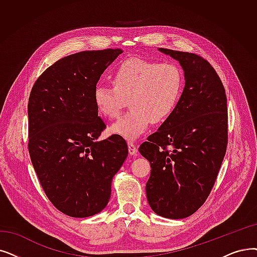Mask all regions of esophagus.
Wrapping results in <instances>:
<instances>
[{
    "instance_id": "1",
    "label": "esophagus",
    "mask_w": 257,
    "mask_h": 257,
    "mask_svg": "<svg viewBox=\"0 0 257 257\" xmlns=\"http://www.w3.org/2000/svg\"><path fill=\"white\" fill-rule=\"evenodd\" d=\"M128 151L131 155H136L138 152V147L137 145L133 142H128Z\"/></svg>"
}]
</instances>
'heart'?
<instances>
[{"mask_svg": "<svg viewBox=\"0 0 257 257\" xmlns=\"http://www.w3.org/2000/svg\"><path fill=\"white\" fill-rule=\"evenodd\" d=\"M112 86L97 85L93 102L97 112L115 118L127 105L131 109L110 127V132L126 140H136L152 121L168 119L180 102L184 76L173 63H159L139 58L118 65L111 76Z\"/></svg>", "mask_w": 257, "mask_h": 257, "instance_id": "1", "label": "heart"}]
</instances>
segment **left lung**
I'll list each match as a JSON object with an SVG mask.
<instances>
[{"label":"left lung","instance_id":"1","mask_svg":"<svg viewBox=\"0 0 257 257\" xmlns=\"http://www.w3.org/2000/svg\"><path fill=\"white\" fill-rule=\"evenodd\" d=\"M185 71V88L172 115L140 146L150 162L146 194L151 209L167 218H185L204 205L228 145L225 87L198 54L160 48Z\"/></svg>","mask_w":257,"mask_h":257}]
</instances>
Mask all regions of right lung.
Returning <instances> with one entry per match:
<instances>
[{
    "instance_id": "1",
    "label": "right lung",
    "mask_w": 257,
    "mask_h": 257,
    "mask_svg": "<svg viewBox=\"0 0 257 257\" xmlns=\"http://www.w3.org/2000/svg\"><path fill=\"white\" fill-rule=\"evenodd\" d=\"M120 49L88 50L65 57L44 71L28 101V151L51 204L72 217L102 211L111 182L128 155L126 141L111 136L97 116L93 91Z\"/></svg>"
}]
</instances>
